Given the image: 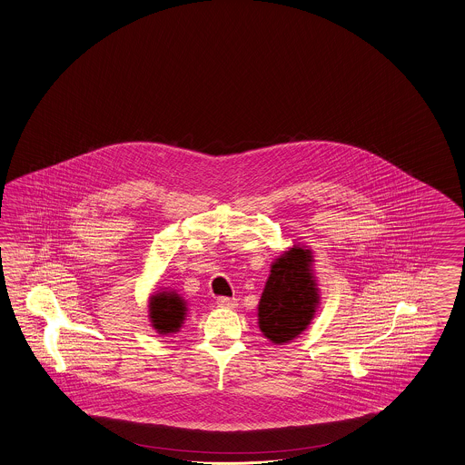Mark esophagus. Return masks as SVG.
I'll return each mask as SVG.
<instances>
[{
    "label": "esophagus",
    "mask_w": 465,
    "mask_h": 465,
    "mask_svg": "<svg viewBox=\"0 0 465 465\" xmlns=\"http://www.w3.org/2000/svg\"><path fill=\"white\" fill-rule=\"evenodd\" d=\"M216 306L222 309H233L237 306V299H230V297H218L216 299Z\"/></svg>",
    "instance_id": "34e87169"
}]
</instances>
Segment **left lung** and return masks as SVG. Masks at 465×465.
I'll list each match as a JSON object with an SVG mask.
<instances>
[{
    "label": "left lung",
    "mask_w": 465,
    "mask_h": 465,
    "mask_svg": "<svg viewBox=\"0 0 465 465\" xmlns=\"http://www.w3.org/2000/svg\"><path fill=\"white\" fill-rule=\"evenodd\" d=\"M314 262L312 250L297 243L273 259L257 307L259 329L272 344L299 338L316 316L321 291Z\"/></svg>",
    "instance_id": "8db88e82"
}]
</instances>
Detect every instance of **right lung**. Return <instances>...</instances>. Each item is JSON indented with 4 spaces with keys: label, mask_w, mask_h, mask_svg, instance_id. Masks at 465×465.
I'll use <instances>...</instances> for the list:
<instances>
[{
    "label": "right lung",
    "mask_w": 465,
    "mask_h": 465,
    "mask_svg": "<svg viewBox=\"0 0 465 465\" xmlns=\"http://www.w3.org/2000/svg\"><path fill=\"white\" fill-rule=\"evenodd\" d=\"M148 314L149 322L159 336H171L184 324L188 304L176 291L159 289L149 295Z\"/></svg>",
    "instance_id": "add662e5"
}]
</instances>
